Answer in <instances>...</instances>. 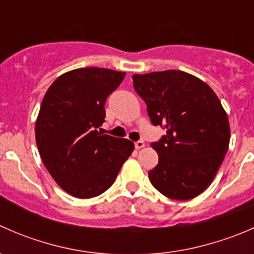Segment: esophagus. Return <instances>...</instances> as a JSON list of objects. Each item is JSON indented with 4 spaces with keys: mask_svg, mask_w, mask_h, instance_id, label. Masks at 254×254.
<instances>
[{
    "mask_svg": "<svg viewBox=\"0 0 254 254\" xmlns=\"http://www.w3.org/2000/svg\"><path fill=\"white\" fill-rule=\"evenodd\" d=\"M143 146H145V142L141 141V140H139V141L135 142V148H136V150H140V148H142Z\"/></svg>",
    "mask_w": 254,
    "mask_h": 254,
    "instance_id": "esophagus-1",
    "label": "esophagus"
}]
</instances>
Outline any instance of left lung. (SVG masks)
Masks as SVG:
<instances>
[{"label":"left lung","instance_id":"left-lung-1","mask_svg":"<svg viewBox=\"0 0 254 254\" xmlns=\"http://www.w3.org/2000/svg\"><path fill=\"white\" fill-rule=\"evenodd\" d=\"M132 84L151 123L167 131L151 142L158 153V165L148 172L151 183L170 199L195 198L214 181L229 148V119L219 98L183 71L134 75Z\"/></svg>","mask_w":254,"mask_h":254}]
</instances>
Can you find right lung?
<instances>
[{
    "label": "right lung",
    "instance_id": "right-lung-1",
    "mask_svg": "<svg viewBox=\"0 0 254 254\" xmlns=\"http://www.w3.org/2000/svg\"><path fill=\"white\" fill-rule=\"evenodd\" d=\"M124 72L84 67L56 78L43 98L35 139L45 167L65 191L94 198L114 183L134 143L101 132L107 98Z\"/></svg>",
    "mask_w": 254,
    "mask_h": 254
}]
</instances>
